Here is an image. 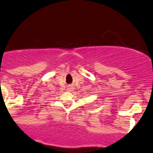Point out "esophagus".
Returning a JSON list of instances; mask_svg holds the SVG:
<instances>
[{"label": "esophagus", "mask_w": 153, "mask_h": 153, "mask_svg": "<svg viewBox=\"0 0 153 153\" xmlns=\"http://www.w3.org/2000/svg\"><path fill=\"white\" fill-rule=\"evenodd\" d=\"M67 90H68V91H70V92H71V91H73V88L72 87L71 85H69V86H68V88H67Z\"/></svg>", "instance_id": "1"}]
</instances>
